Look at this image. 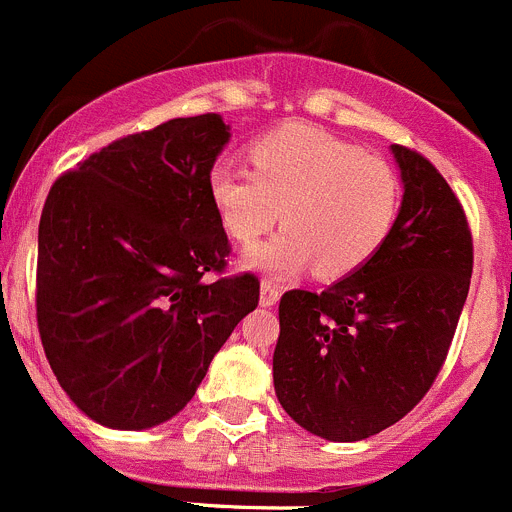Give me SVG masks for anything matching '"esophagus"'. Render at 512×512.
<instances>
[{
	"mask_svg": "<svg viewBox=\"0 0 512 512\" xmlns=\"http://www.w3.org/2000/svg\"><path fill=\"white\" fill-rule=\"evenodd\" d=\"M279 297H281V287L276 284V281L271 279L261 281V304H264V307H274V304L279 302Z\"/></svg>",
	"mask_w": 512,
	"mask_h": 512,
	"instance_id": "1",
	"label": "esophagus"
}]
</instances>
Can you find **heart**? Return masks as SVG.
<instances>
[{
    "label": "heart",
    "instance_id": "b5f03b06",
    "mask_svg": "<svg viewBox=\"0 0 512 512\" xmlns=\"http://www.w3.org/2000/svg\"><path fill=\"white\" fill-rule=\"evenodd\" d=\"M248 157L253 170L220 162L208 180L225 231L243 246L281 215L287 231L251 248L248 264L274 274L314 266L322 279H342L381 251L401 205V180L386 159L304 124L269 131Z\"/></svg>",
    "mask_w": 512,
    "mask_h": 512
}]
</instances>
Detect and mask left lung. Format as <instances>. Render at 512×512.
<instances>
[{
	"instance_id": "1",
	"label": "left lung",
	"mask_w": 512,
	"mask_h": 512,
	"mask_svg": "<svg viewBox=\"0 0 512 512\" xmlns=\"http://www.w3.org/2000/svg\"><path fill=\"white\" fill-rule=\"evenodd\" d=\"M403 203L373 259L325 292L279 302L276 398L330 442L388 429L426 396L447 360L472 279L462 203L424 154L393 144Z\"/></svg>"
}]
</instances>
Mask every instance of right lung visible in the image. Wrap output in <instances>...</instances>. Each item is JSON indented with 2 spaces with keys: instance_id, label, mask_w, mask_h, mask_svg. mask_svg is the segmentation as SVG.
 Returning <instances> with one entry per match:
<instances>
[{
  "instance_id": "right-lung-1",
  "label": "right lung",
  "mask_w": 512,
  "mask_h": 512,
  "mask_svg": "<svg viewBox=\"0 0 512 512\" xmlns=\"http://www.w3.org/2000/svg\"><path fill=\"white\" fill-rule=\"evenodd\" d=\"M228 137L218 114L170 119L98 149L50 187L37 330L63 391L98 424L172 419L259 304V276L223 274L231 243L208 180Z\"/></svg>"
}]
</instances>
